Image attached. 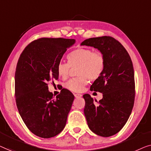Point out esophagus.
<instances>
[{
    "instance_id": "1",
    "label": "esophagus",
    "mask_w": 151,
    "mask_h": 151,
    "mask_svg": "<svg viewBox=\"0 0 151 151\" xmlns=\"http://www.w3.org/2000/svg\"><path fill=\"white\" fill-rule=\"evenodd\" d=\"M74 95H75V98H78V97H81V95L79 94H74Z\"/></svg>"
}]
</instances>
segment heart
<instances>
[{
	"instance_id": "obj_1",
	"label": "heart",
	"mask_w": 151,
	"mask_h": 151,
	"mask_svg": "<svg viewBox=\"0 0 151 151\" xmlns=\"http://www.w3.org/2000/svg\"><path fill=\"white\" fill-rule=\"evenodd\" d=\"M69 63L59 61L57 71L60 77L65 78L69 75L70 68L78 66V77L70 79L65 84V88L75 92L83 91L90 80H96L102 75L105 68V58L100 52H93L90 48H80L69 54Z\"/></svg>"
}]
</instances>
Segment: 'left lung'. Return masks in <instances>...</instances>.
Instances as JSON below:
<instances>
[{
    "label": "left lung",
    "instance_id": "8db88e82",
    "mask_svg": "<svg viewBox=\"0 0 151 151\" xmlns=\"http://www.w3.org/2000/svg\"><path fill=\"white\" fill-rule=\"evenodd\" d=\"M81 45L97 48L105 58L103 73L90 87V90L103 93V99L95 100L96 103L90 94L83 97L89 128L100 136L110 137L122 129L132 111L135 100L132 61L124 46L109 36L89 38Z\"/></svg>",
    "mask_w": 151,
    "mask_h": 151
}]
</instances>
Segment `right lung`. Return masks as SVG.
<instances>
[{
    "label": "right lung",
    "instance_id": "add662e5",
    "mask_svg": "<svg viewBox=\"0 0 151 151\" xmlns=\"http://www.w3.org/2000/svg\"><path fill=\"white\" fill-rule=\"evenodd\" d=\"M74 39L40 38L21 53L15 73V96L19 114L33 134L42 138L58 135L64 129L75 96L62 89L54 98L48 82L57 80V66Z\"/></svg>",
    "mask_w": 151,
    "mask_h": 151
}]
</instances>
